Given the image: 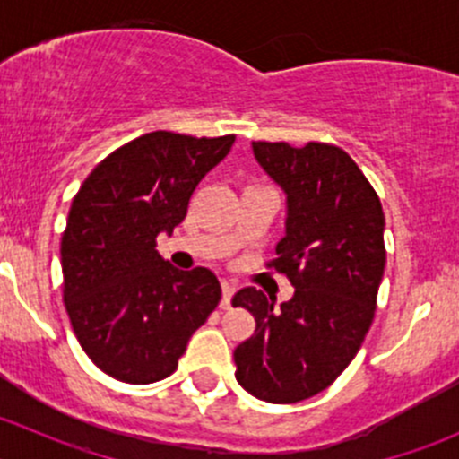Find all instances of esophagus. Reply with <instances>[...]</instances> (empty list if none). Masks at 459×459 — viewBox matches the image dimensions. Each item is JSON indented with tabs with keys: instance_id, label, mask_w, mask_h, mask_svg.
Segmentation results:
<instances>
[{
	"instance_id": "1",
	"label": "esophagus",
	"mask_w": 459,
	"mask_h": 459,
	"mask_svg": "<svg viewBox=\"0 0 459 459\" xmlns=\"http://www.w3.org/2000/svg\"><path fill=\"white\" fill-rule=\"evenodd\" d=\"M235 295V284L233 281L224 280L221 281V308H229L230 307V299Z\"/></svg>"
}]
</instances>
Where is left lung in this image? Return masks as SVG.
<instances>
[{
  "mask_svg": "<svg viewBox=\"0 0 459 459\" xmlns=\"http://www.w3.org/2000/svg\"><path fill=\"white\" fill-rule=\"evenodd\" d=\"M253 152L286 193V235L266 266L295 293L280 308L255 286L235 293L233 307L255 317L233 353L235 377L257 400L293 404L331 386L371 328L386 264L384 211L340 146L253 142Z\"/></svg>",
  "mask_w": 459,
  "mask_h": 459,
  "instance_id": "left-lung-1",
  "label": "left lung"
}]
</instances>
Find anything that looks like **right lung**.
<instances>
[{
    "label": "right lung",
    "mask_w": 459,
    "mask_h": 459,
    "mask_svg": "<svg viewBox=\"0 0 459 459\" xmlns=\"http://www.w3.org/2000/svg\"><path fill=\"white\" fill-rule=\"evenodd\" d=\"M233 142L146 133L101 160L73 197L62 235L64 304L91 362L119 382L169 377L220 304L217 277L204 266L178 271L155 239L186 217L195 186Z\"/></svg>",
    "instance_id": "obj_1"
}]
</instances>
